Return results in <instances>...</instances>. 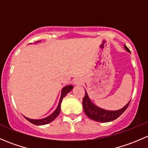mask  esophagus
<instances>
[{"mask_svg":"<svg viewBox=\"0 0 148 148\" xmlns=\"http://www.w3.org/2000/svg\"><path fill=\"white\" fill-rule=\"evenodd\" d=\"M84 80L82 78H76L74 80V85H77V86H79V85L83 84Z\"/></svg>","mask_w":148,"mask_h":148,"instance_id":"34e87169","label":"esophagus"}]
</instances>
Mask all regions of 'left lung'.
<instances>
[{
	"label": "left lung",
	"mask_w": 148,
	"mask_h": 148,
	"mask_svg": "<svg viewBox=\"0 0 148 148\" xmlns=\"http://www.w3.org/2000/svg\"><path fill=\"white\" fill-rule=\"evenodd\" d=\"M125 50L130 52V50L126 46L124 45ZM130 101L126 105L124 106L122 108L117 110H107L98 107L91 101L87 92L85 90V96L82 101V105L84 112L86 115L91 120L99 122H111L118 118L119 117L127 110L129 106Z\"/></svg>",
	"instance_id": "obj_1"
}]
</instances>
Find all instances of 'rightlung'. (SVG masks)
I'll return each instance as SVG.
<instances>
[{"label": "right lung", "instance_id": "add662e5", "mask_svg": "<svg viewBox=\"0 0 148 148\" xmlns=\"http://www.w3.org/2000/svg\"><path fill=\"white\" fill-rule=\"evenodd\" d=\"M37 42H40V41H37ZM73 89V85H67V86H64L62 89V93H61V97H60V99H59V104H58L57 107H56V110L50 114V115L47 116V117H44V118L42 119H31V118H28V117H23L26 119L28 121H29L31 123L34 124V125H46V124H49L50 122H51L52 121L54 120L56 117L59 114L61 111V104H62V99L66 95Z\"/></svg>", "mask_w": 148, "mask_h": 148}]
</instances>
